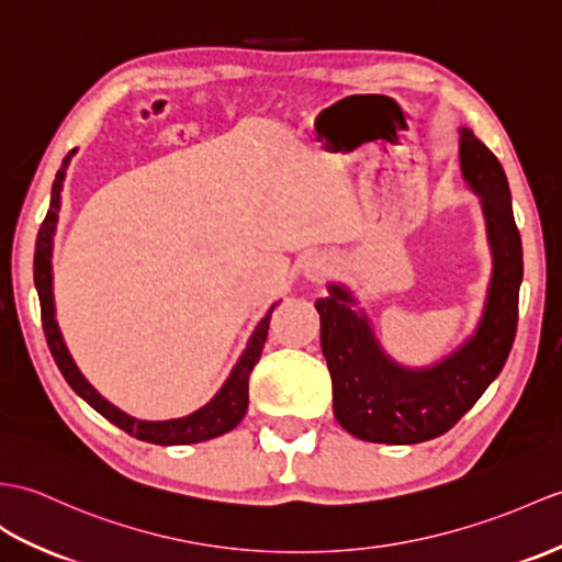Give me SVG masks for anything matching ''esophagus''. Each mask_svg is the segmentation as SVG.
<instances>
[{"mask_svg": "<svg viewBox=\"0 0 562 562\" xmlns=\"http://www.w3.org/2000/svg\"><path fill=\"white\" fill-rule=\"evenodd\" d=\"M335 270V260L330 256L316 254L304 263V278L311 282H323Z\"/></svg>", "mask_w": 562, "mask_h": 562, "instance_id": "34e87169", "label": "esophagus"}]
</instances>
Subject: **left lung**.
<instances>
[{
	"label": "left lung",
	"instance_id": "left-lung-1",
	"mask_svg": "<svg viewBox=\"0 0 562 562\" xmlns=\"http://www.w3.org/2000/svg\"><path fill=\"white\" fill-rule=\"evenodd\" d=\"M460 172L481 199L493 272L474 333L430 367H404L383 349L347 284L318 299L321 349L333 378V412L359 440L414 446L458 424L503 371L517 333L521 239L498 158L460 128Z\"/></svg>",
	"mask_w": 562,
	"mask_h": 562
}]
</instances>
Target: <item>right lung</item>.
<instances>
[{"mask_svg":"<svg viewBox=\"0 0 562 562\" xmlns=\"http://www.w3.org/2000/svg\"><path fill=\"white\" fill-rule=\"evenodd\" d=\"M74 153L76 150H71L67 158H64L55 181H52L49 211L41 225V232H37L35 260H33V278H35L37 299H41L43 330H45L52 357H55L57 367L64 375V381L71 385V390L78 397L86 400L90 407H93L98 414H102L104 419L126 430L128 436L146 442H155V446H189V442H203V440L227 434V430H232L244 419L246 409H249V375L260 359V351H263V345L268 340L270 316L278 304H272L263 316V321L256 325V330L251 333L249 342H246L241 357L237 359V363H234L227 381L222 383L215 397L211 402H205L201 409H195L187 416H179V419L146 422L122 412L120 407H114V404L110 400H104L98 390L86 381V375L78 371L76 361L67 349V342H64L61 337L57 311H55V292H52V239H55V232H57L64 177H67V167L71 162Z\"/></svg>","mask_w":562,"mask_h":562,"instance_id":"1","label":"right lung"}]
</instances>
